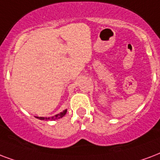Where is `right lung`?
Listing matches in <instances>:
<instances>
[{
	"label": "right lung",
	"instance_id": "1",
	"mask_svg": "<svg viewBox=\"0 0 160 160\" xmlns=\"http://www.w3.org/2000/svg\"><path fill=\"white\" fill-rule=\"evenodd\" d=\"M67 112V110H64L62 112L58 113L57 115L53 116V117H51V118H38V117H37V118H38L40 120H46V121H52V120H55V119H58V118H63Z\"/></svg>",
	"mask_w": 160,
	"mask_h": 160
}]
</instances>
